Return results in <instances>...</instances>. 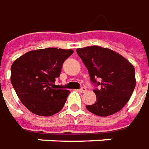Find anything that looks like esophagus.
Listing matches in <instances>:
<instances>
[{
  "mask_svg": "<svg viewBox=\"0 0 149 149\" xmlns=\"http://www.w3.org/2000/svg\"><path fill=\"white\" fill-rule=\"evenodd\" d=\"M86 91V87H84V86H82L81 88L79 89V92H81V93H84L85 91Z\"/></svg>",
  "mask_w": 149,
  "mask_h": 149,
  "instance_id": "34e87169",
  "label": "esophagus"
}]
</instances>
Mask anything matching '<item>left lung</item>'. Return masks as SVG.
I'll return each mask as SVG.
<instances>
[{"label": "left lung", "mask_w": 149, "mask_h": 149, "mask_svg": "<svg viewBox=\"0 0 149 149\" xmlns=\"http://www.w3.org/2000/svg\"><path fill=\"white\" fill-rule=\"evenodd\" d=\"M76 51L88 70L91 82L96 87L93 90L96 102L86 105V109L99 116L118 112L128 102L135 89L134 66L123 56L107 48L92 46Z\"/></svg>", "instance_id": "8db88e82"}]
</instances>
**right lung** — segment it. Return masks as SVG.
I'll return each instance as SVG.
<instances>
[{
  "label": "right lung",
  "instance_id": "1",
  "mask_svg": "<svg viewBox=\"0 0 149 149\" xmlns=\"http://www.w3.org/2000/svg\"><path fill=\"white\" fill-rule=\"evenodd\" d=\"M72 49L46 48L32 50L15 60L11 66V83L25 107L41 116H50L63 109L70 91L55 89L63 63Z\"/></svg>",
  "mask_w": 149,
  "mask_h": 149
}]
</instances>
